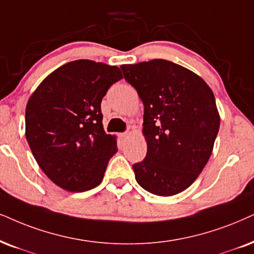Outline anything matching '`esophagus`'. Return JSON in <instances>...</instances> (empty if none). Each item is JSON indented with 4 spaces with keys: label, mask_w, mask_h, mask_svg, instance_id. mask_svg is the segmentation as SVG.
Returning <instances> with one entry per match:
<instances>
[{
    "label": "esophagus",
    "mask_w": 254,
    "mask_h": 254,
    "mask_svg": "<svg viewBox=\"0 0 254 254\" xmlns=\"http://www.w3.org/2000/svg\"><path fill=\"white\" fill-rule=\"evenodd\" d=\"M120 137H121V139H122V140H127V138L130 137V132H124V133H121V134H120Z\"/></svg>",
    "instance_id": "obj_1"
}]
</instances>
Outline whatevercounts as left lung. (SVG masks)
<instances>
[{
    "mask_svg": "<svg viewBox=\"0 0 254 254\" xmlns=\"http://www.w3.org/2000/svg\"><path fill=\"white\" fill-rule=\"evenodd\" d=\"M144 104L147 152L133 164L138 184L170 197L190 186L212 153L220 125L214 95L191 70L166 60L121 66Z\"/></svg>",
    "mask_w": 254,
    "mask_h": 254,
    "instance_id": "8db88e82",
    "label": "left lung"
}]
</instances>
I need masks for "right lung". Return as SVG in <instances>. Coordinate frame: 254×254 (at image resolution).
I'll list each match as a JSON object with an SVG mask.
<instances>
[{
	"label": "right lung",
	"instance_id": "add662e5",
	"mask_svg": "<svg viewBox=\"0 0 254 254\" xmlns=\"http://www.w3.org/2000/svg\"><path fill=\"white\" fill-rule=\"evenodd\" d=\"M123 78L118 66L72 61L48 75L25 108V137L42 171L69 192H84L103 181L117 152L101 111L108 89Z\"/></svg>",
	"mask_w": 254,
	"mask_h": 254
}]
</instances>
